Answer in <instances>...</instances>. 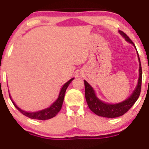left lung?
Returning a JSON list of instances; mask_svg holds the SVG:
<instances>
[{
	"label": "left lung",
	"mask_w": 149,
	"mask_h": 149,
	"mask_svg": "<svg viewBox=\"0 0 149 149\" xmlns=\"http://www.w3.org/2000/svg\"><path fill=\"white\" fill-rule=\"evenodd\" d=\"M118 32L123 36V38H125V40L127 42L130 43V44L133 45L136 50V47L134 45L132 41L128 38V36L121 30H119ZM136 54H137L138 61L140 63L139 78H138L137 84H136V88L134 90L132 93L127 99L123 100V102H120L118 103H108L105 102H103L102 100L98 98L94 89L92 88L91 84L86 80H84V86H85V99H86L87 103H88V105L90 109L93 111V113H96V115L107 118L119 117V116L126 113L127 111L133 106L136 100H138L139 96H140V91H141L142 68L137 50H136Z\"/></svg>",
	"instance_id": "obj_1"
}]
</instances>
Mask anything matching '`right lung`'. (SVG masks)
I'll use <instances>...</instances> for the list:
<instances>
[{"label": "right lung", "mask_w": 149, "mask_h": 149, "mask_svg": "<svg viewBox=\"0 0 149 149\" xmlns=\"http://www.w3.org/2000/svg\"><path fill=\"white\" fill-rule=\"evenodd\" d=\"M73 79H74V78H72V79H70L69 81H67L65 84H63V86L61 87V90H60L59 94H58L57 100H56L51 105H49V107L45 108V109L40 110V111L31 112V111H24V110H22L14 102V101H13V99H12L10 94H9V97H10V100H11L12 102L14 104V106L22 114L24 115V116H27V117L30 118V119H33V120H49V119H51V118L54 117V116L60 111L61 106H62L63 101H64V98H65V92H66L67 88H68L70 83L71 82Z\"/></svg>", "instance_id": "right-lung-1"}]
</instances>
